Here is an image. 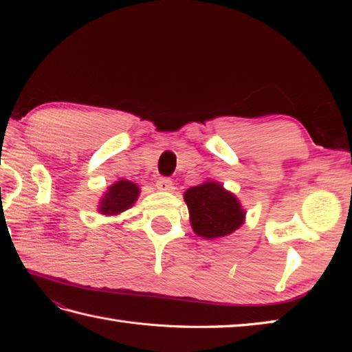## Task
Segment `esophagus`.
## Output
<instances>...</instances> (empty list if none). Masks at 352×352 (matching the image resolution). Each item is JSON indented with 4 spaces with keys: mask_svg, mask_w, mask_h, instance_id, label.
<instances>
[{
    "mask_svg": "<svg viewBox=\"0 0 352 352\" xmlns=\"http://www.w3.org/2000/svg\"><path fill=\"white\" fill-rule=\"evenodd\" d=\"M155 188L162 190V192H172V189H174V184H172L170 178H166V177H162L157 180L155 183Z\"/></svg>",
    "mask_w": 352,
    "mask_h": 352,
    "instance_id": "obj_1",
    "label": "esophagus"
}]
</instances>
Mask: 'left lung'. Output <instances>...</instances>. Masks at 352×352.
Returning a JSON list of instances; mask_svg holds the SVG:
<instances>
[{
	"label": "left lung",
	"mask_w": 352,
	"mask_h": 352,
	"mask_svg": "<svg viewBox=\"0 0 352 352\" xmlns=\"http://www.w3.org/2000/svg\"><path fill=\"white\" fill-rule=\"evenodd\" d=\"M193 233L206 239L226 237L241 228L246 212L241 201L214 180H207L184 192Z\"/></svg>",
	"instance_id": "obj_1"
}]
</instances>
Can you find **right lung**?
<instances>
[{
  "instance_id": "right-lung-1",
  "label": "right lung",
  "mask_w": 352,
  "mask_h": 352,
  "mask_svg": "<svg viewBox=\"0 0 352 352\" xmlns=\"http://www.w3.org/2000/svg\"><path fill=\"white\" fill-rule=\"evenodd\" d=\"M140 195V188L130 180L115 182L102 193L98 204V212L104 216H116L129 210Z\"/></svg>"
}]
</instances>
